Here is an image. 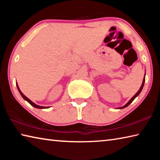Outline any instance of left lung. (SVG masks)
Instances as JSON below:
<instances>
[{"label":"left lung","mask_w":160,"mask_h":160,"mask_svg":"<svg viewBox=\"0 0 160 160\" xmlns=\"http://www.w3.org/2000/svg\"><path fill=\"white\" fill-rule=\"evenodd\" d=\"M145 77H144V78H143V81H142V85H141V87H140V89H139V90L137 92V93L135 94V95L132 97V98L129 100V101L126 103V104L124 105L123 107H119V108H118V109H124V108L125 107H127L128 106V105L131 104V103L133 101V100L136 98V97L139 95L140 94V92L142 91V88H143V86H144V84H145Z\"/></svg>","instance_id":"1"}]
</instances>
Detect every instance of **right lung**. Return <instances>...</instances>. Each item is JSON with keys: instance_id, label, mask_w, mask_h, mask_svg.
Masks as SVG:
<instances>
[{"instance_id": "add662e5", "label": "right lung", "mask_w": 160, "mask_h": 160, "mask_svg": "<svg viewBox=\"0 0 160 160\" xmlns=\"http://www.w3.org/2000/svg\"><path fill=\"white\" fill-rule=\"evenodd\" d=\"M16 85H17L18 90V91H19V92L20 93L21 96L22 97V98H23L24 99H25V101H27L28 102H29V104H30L32 107H35V108H37V109H48V108H49V107H42V106H39V105L36 104H35V103H34L33 102H32L30 99H29V98H28V97H27L25 95H24V94H23L21 90H20V88H19L18 83H16Z\"/></svg>"}]
</instances>
